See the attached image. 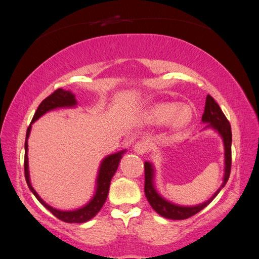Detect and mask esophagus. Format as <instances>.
Instances as JSON below:
<instances>
[{"instance_id": "obj_1", "label": "esophagus", "mask_w": 259, "mask_h": 259, "mask_svg": "<svg viewBox=\"0 0 259 259\" xmlns=\"http://www.w3.org/2000/svg\"><path fill=\"white\" fill-rule=\"evenodd\" d=\"M148 150V144L145 140H140V142H137L134 146V151L137 154H145L146 151Z\"/></svg>"}]
</instances>
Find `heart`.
<instances>
[{
  "label": "heart",
  "mask_w": 259,
  "mask_h": 259,
  "mask_svg": "<svg viewBox=\"0 0 259 259\" xmlns=\"http://www.w3.org/2000/svg\"><path fill=\"white\" fill-rule=\"evenodd\" d=\"M190 117L191 114L187 108H178V105L174 103L160 104L151 111V119L154 123L165 124L170 121V125L175 130L186 126Z\"/></svg>",
  "instance_id": "heart-1"
}]
</instances>
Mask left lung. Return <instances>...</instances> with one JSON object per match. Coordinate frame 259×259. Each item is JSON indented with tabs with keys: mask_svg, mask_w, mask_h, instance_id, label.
I'll return each mask as SVG.
<instances>
[{
	"mask_svg": "<svg viewBox=\"0 0 259 259\" xmlns=\"http://www.w3.org/2000/svg\"><path fill=\"white\" fill-rule=\"evenodd\" d=\"M202 121L207 124V126L214 128L218 134L222 136L224 146H225V175L224 182L221 188L214 193L213 197L202 204L195 206H180L176 205L174 203L166 201L164 198L156 192L154 185H153V176L154 169L151 165V163L145 162V194L148 202L150 203L151 207L158 213L159 215L174 219V221H182V219H187L206 207L209 203L215 199L216 195L219 193L224 186L227 184L230 176L231 170V142H232V134H231V126L229 121L227 120L226 115L222 111L221 107L214 100L210 95L206 96L205 100V108L204 113L202 115ZM206 126V127H207Z\"/></svg>",
	"mask_w": 259,
	"mask_h": 259,
	"instance_id": "obj_1",
	"label": "left lung"
}]
</instances>
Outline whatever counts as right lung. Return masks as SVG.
<instances>
[{"mask_svg": "<svg viewBox=\"0 0 259 259\" xmlns=\"http://www.w3.org/2000/svg\"><path fill=\"white\" fill-rule=\"evenodd\" d=\"M75 105H76V100L71 92L65 91L62 89H58L55 91L53 94H51L49 97H46L40 104V106L37 107L36 111L33 115V119H32V121H31L29 127L27 130L26 142H25V177H26V182H27L29 189L35 195V198L40 201L41 204L45 208H48L55 217H57L62 222L70 223V224H73V223L81 224V223L89 222L90 219H92L94 216H96V214L105 204V202L108 197L109 187H110L111 178L115 174L117 166H119L120 160L122 159V154L125 152V150H123V151H120L117 153L108 155L103 160V162H101L99 171H98V177H97L96 192H95V194H94L93 199L85 206H83L79 209H75V210H59V209L52 207L49 204H46V203L40 198V195H38L36 193V191L33 189L32 185H31V183H30L29 169H28L29 168V165H28V138H29L30 131H31V124L35 122L38 117H41L46 112L54 110V109L74 107Z\"/></svg>", "mask_w": 259, "mask_h": 259, "instance_id": "add662e5", "label": "right lung"}]
</instances>
